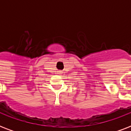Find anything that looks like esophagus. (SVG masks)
<instances>
[{
	"instance_id": "esophagus-1",
	"label": "esophagus",
	"mask_w": 131,
	"mask_h": 131,
	"mask_svg": "<svg viewBox=\"0 0 131 131\" xmlns=\"http://www.w3.org/2000/svg\"><path fill=\"white\" fill-rule=\"evenodd\" d=\"M58 74H61L62 72L61 71H58Z\"/></svg>"
}]
</instances>
